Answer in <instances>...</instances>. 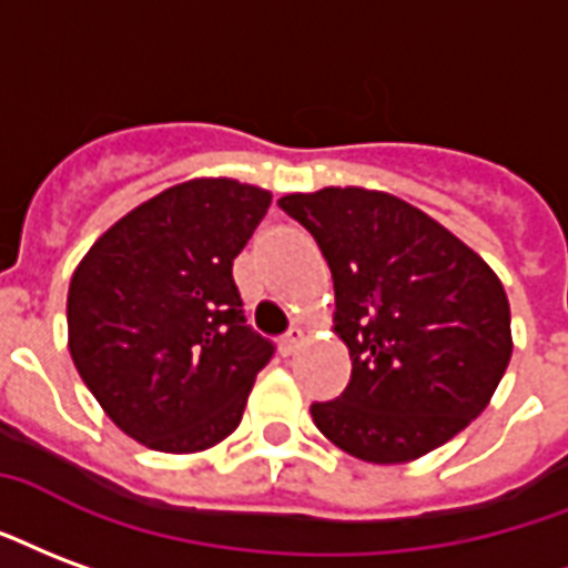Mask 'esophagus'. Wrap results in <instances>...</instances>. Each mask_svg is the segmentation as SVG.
Here are the masks:
<instances>
[{"label":"esophagus","mask_w":568,"mask_h":568,"mask_svg":"<svg viewBox=\"0 0 568 568\" xmlns=\"http://www.w3.org/2000/svg\"><path fill=\"white\" fill-rule=\"evenodd\" d=\"M301 346H304V331H301V327H292L283 337V343H280V352L288 358V355H295Z\"/></svg>","instance_id":"obj_1"}]
</instances>
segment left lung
<instances>
[{
    "label": "left lung",
    "instance_id": "left-lung-1",
    "mask_svg": "<svg viewBox=\"0 0 568 568\" xmlns=\"http://www.w3.org/2000/svg\"><path fill=\"white\" fill-rule=\"evenodd\" d=\"M280 207L316 237L334 276V334L352 379L313 422L346 455L409 464L485 413L511 358V310L494 267L390 192L325 186Z\"/></svg>",
    "mask_w": 568,
    "mask_h": 568
}]
</instances>
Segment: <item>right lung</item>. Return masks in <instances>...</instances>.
Masks as SVG:
<instances>
[{
	"label": "right lung",
	"instance_id": "obj_1",
	"mask_svg": "<svg viewBox=\"0 0 568 568\" xmlns=\"http://www.w3.org/2000/svg\"><path fill=\"white\" fill-rule=\"evenodd\" d=\"M271 192L195 178L129 210L69 283V352L134 443L195 455L229 439L273 346L243 325L231 264Z\"/></svg>",
	"mask_w": 568,
	"mask_h": 568
}]
</instances>
